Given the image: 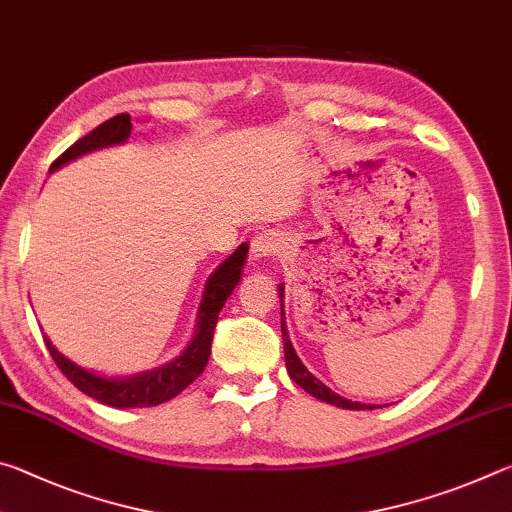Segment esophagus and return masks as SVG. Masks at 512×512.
<instances>
[{
  "label": "esophagus",
  "mask_w": 512,
  "mask_h": 512,
  "mask_svg": "<svg viewBox=\"0 0 512 512\" xmlns=\"http://www.w3.org/2000/svg\"><path fill=\"white\" fill-rule=\"evenodd\" d=\"M280 237L275 235V232H259L257 237H253L250 241V255L255 259H262V257H273L280 253Z\"/></svg>",
  "instance_id": "34e87169"
}]
</instances>
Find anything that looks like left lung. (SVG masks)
<instances>
[{
  "instance_id": "obj_1",
  "label": "left lung",
  "mask_w": 512,
  "mask_h": 512,
  "mask_svg": "<svg viewBox=\"0 0 512 512\" xmlns=\"http://www.w3.org/2000/svg\"><path fill=\"white\" fill-rule=\"evenodd\" d=\"M280 307H282V341H284V359H287V370H289V377L296 381L300 388H305L309 395H314L316 400H323L329 402L334 406H341V409H352V411H363V409H375V406H368V404H359V402H350L345 400V397L336 395L334 391H329V388L323 384V381L316 379L311 372L302 366V361L298 359L296 350H293V345L289 341V334H287V325H284V289L280 287Z\"/></svg>"
}]
</instances>
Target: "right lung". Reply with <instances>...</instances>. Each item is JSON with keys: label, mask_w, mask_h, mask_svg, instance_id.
<instances>
[{"label": "right lung", "mask_w": 512, "mask_h": 512, "mask_svg": "<svg viewBox=\"0 0 512 512\" xmlns=\"http://www.w3.org/2000/svg\"><path fill=\"white\" fill-rule=\"evenodd\" d=\"M131 131H133L131 115L121 112V115L110 117L108 121H103L101 126L94 128V131L83 135L81 140H76L67 151L60 153L54 160V164H51V169L79 158L83 153L101 149V146L124 142L126 137L131 135ZM246 255H248V244H241L235 253L216 268L210 280H207V289L203 296L201 316H198V329H196L194 341L189 343V348L183 352V357L171 361L169 366L146 372V375H140V377L121 379V381L103 379L65 359L45 336L51 359L56 361L60 372H63V375L72 381L79 391L90 395L92 400H99L108 406H117V409H133V406H137V409H142V406H158L162 402L173 400V397L183 393L192 381L201 377L207 361H210L212 339H214L216 320H219V311L223 309L225 300L230 298L232 289H235L237 282L241 280V268H244Z\"/></svg>", "instance_id": "right-lung-1"}]
</instances>
